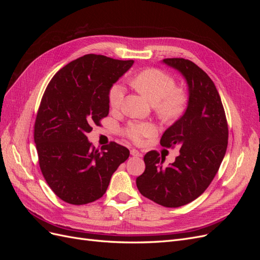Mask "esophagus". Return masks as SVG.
Masks as SVG:
<instances>
[{
    "label": "esophagus",
    "instance_id": "34e87169",
    "mask_svg": "<svg viewBox=\"0 0 260 260\" xmlns=\"http://www.w3.org/2000/svg\"><path fill=\"white\" fill-rule=\"evenodd\" d=\"M130 154H131L132 156H135V157H139V156H141V153L138 151V149H136V148H132L131 151H130Z\"/></svg>",
    "mask_w": 260,
    "mask_h": 260
}]
</instances>
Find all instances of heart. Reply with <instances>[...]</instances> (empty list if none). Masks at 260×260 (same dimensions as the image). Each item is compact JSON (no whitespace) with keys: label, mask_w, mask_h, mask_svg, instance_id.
Listing matches in <instances>:
<instances>
[{"label":"heart","mask_w":260,"mask_h":260,"mask_svg":"<svg viewBox=\"0 0 260 260\" xmlns=\"http://www.w3.org/2000/svg\"><path fill=\"white\" fill-rule=\"evenodd\" d=\"M131 84L151 103L156 104L158 112L166 119H172L182 114L186 105V94L175 88L174 77L157 68H148L132 78ZM124 88L121 83H114L108 91V102L112 108L117 109L122 104ZM156 129L152 123H131L124 130V135L133 142L139 143L143 138L151 137Z\"/></svg>","instance_id":"b5f03b06"}]
</instances>
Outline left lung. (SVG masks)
Listing matches in <instances>:
<instances>
[{"mask_svg": "<svg viewBox=\"0 0 260 260\" xmlns=\"http://www.w3.org/2000/svg\"><path fill=\"white\" fill-rule=\"evenodd\" d=\"M162 62L184 77L188 89L185 113L160 139L161 146L180 147V154L164 167L165 157L156 151L146 153L137 186L148 200L175 208L196 200L208 187L225 155L229 130L221 99L208 75L188 59Z\"/></svg>", "mask_w": 260, "mask_h": 260, "instance_id": "1", "label": "left lung"}]
</instances>
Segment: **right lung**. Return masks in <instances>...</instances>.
Wrapping results in <instances>:
<instances>
[{
	"label": "right lung",
	"instance_id": "obj_1",
	"mask_svg": "<svg viewBox=\"0 0 260 260\" xmlns=\"http://www.w3.org/2000/svg\"><path fill=\"white\" fill-rule=\"evenodd\" d=\"M133 60L88 54L55 74L43 94L35 123L42 175L60 200L84 205L101 199L129 149L112 142L102 152L86 133L108 115V91Z\"/></svg>",
	"mask_w": 260,
	"mask_h": 260
}]
</instances>
